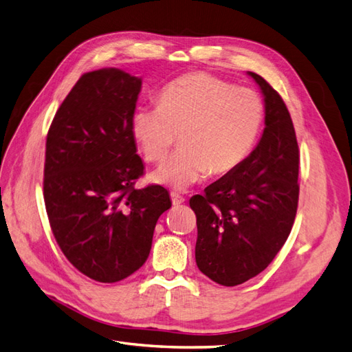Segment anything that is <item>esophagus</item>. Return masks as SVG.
I'll use <instances>...</instances> for the list:
<instances>
[{
    "instance_id": "1",
    "label": "esophagus",
    "mask_w": 352,
    "mask_h": 352,
    "mask_svg": "<svg viewBox=\"0 0 352 352\" xmlns=\"http://www.w3.org/2000/svg\"><path fill=\"white\" fill-rule=\"evenodd\" d=\"M170 201H173V205H182L186 199L184 197L179 195V193H177V192H170Z\"/></svg>"
}]
</instances>
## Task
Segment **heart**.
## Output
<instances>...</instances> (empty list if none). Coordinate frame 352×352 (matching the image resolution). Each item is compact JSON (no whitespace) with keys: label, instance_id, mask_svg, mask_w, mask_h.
<instances>
[{"label":"heart","instance_id":"heart-1","mask_svg":"<svg viewBox=\"0 0 352 352\" xmlns=\"http://www.w3.org/2000/svg\"><path fill=\"white\" fill-rule=\"evenodd\" d=\"M263 122L265 105L253 90L190 73L162 90L157 105L138 107L131 132L150 164L164 160L179 137L182 148L150 178L186 190L210 173L226 175L244 164Z\"/></svg>","mask_w":352,"mask_h":352}]
</instances>
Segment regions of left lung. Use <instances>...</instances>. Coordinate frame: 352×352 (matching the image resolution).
Returning <instances> with one entry per match:
<instances>
[{"mask_svg":"<svg viewBox=\"0 0 352 352\" xmlns=\"http://www.w3.org/2000/svg\"><path fill=\"white\" fill-rule=\"evenodd\" d=\"M265 96V129L244 164L196 195V265L214 283L239 285L272 262L290 235L299 202V146L283 98L248 73Z\"/></svg>","mask_w":352,"mask_h":352,"instance_id":"left-lung-1","label":"left lung"}]
</instances>
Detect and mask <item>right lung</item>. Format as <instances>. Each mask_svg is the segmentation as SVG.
<instances>
[{
	"instance_id": "1",
	"label": "right lung",
	"mask_w": 352,
	"mask_h": 352,
	"mask_svg": "<svg viewBox=\"0 0 352 352\" xmlns=\"http://www.w3.org/2000/svg\"><path fill=\"white\" fill-rule=\"evenodd\" d=\"M141 78L122 69L90 71L53 117L43 195L50 228L69 263L99 283H117L150 254L165 187L135 188L144 174L131 132Z\"/></svg>"
}]
</instances>
